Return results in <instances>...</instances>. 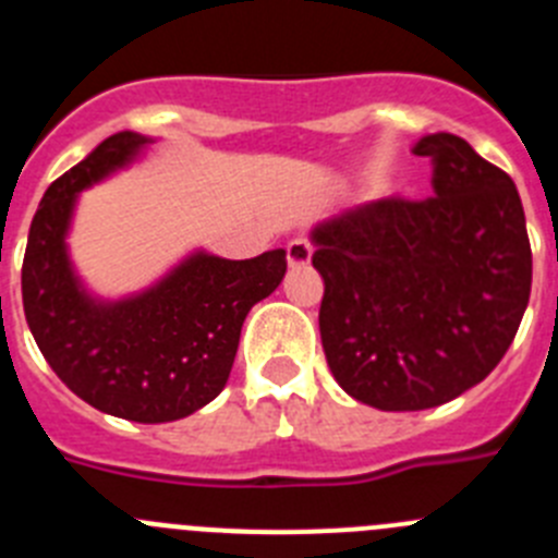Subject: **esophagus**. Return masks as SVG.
Masks as SVG:
<instances>
[{"label":"esophagus","instance_id":"esophagus-1","mask_svg":"<svg viewBox=\"0 0 558 558\" xmlns=\"http://www.w3.org/2000/svg\"><path fill=\"white\" fill-rule=\"evenodd\" d=\"M313 259V245L304 240V236H295L288 243V265L290 268H304Z\"/></svg>","mask_w":558,"mask_h":558}]
</instances>
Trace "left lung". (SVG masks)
I'll return each instance as SVG.
<instances>
[{
	"mask_svg": "<svg viewBox=\"0 0 558 558\" xmlns=\"http://www.w3.org/2000/svg\"><path fill=\"white\" fill-rule=\"evenodd\" d=\"M413 153L433 165L430 198L374 201L313 229L329 372L379 411L445 405L489 377L531 295L509 172L452 133L422 136Z\"/></svg>",
	"mask_w": 558,
	"mask_h": 558,
	"instance_id": "left-lung-1",
	"label": "left lung"
}]
</instances>
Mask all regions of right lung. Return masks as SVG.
<instances>
[{"mask_svg":"<svg viewBox=\"0 0 558 558\" xmlns=\"http://www.w3.org/2000/svg\"><path fill=\"white\" fill-rule=\"evenodd\" d=\"M147 142L113 133L49 184L29 223L22 302L44 360L69 391L111 416L159 425L223 391L245 315L279 288L288 256L274 248L254 259H220L198 251L133 299H92L66 254L77 192L133 161Z\"/></svg>","mask_w":558,"mask_h":558,"instance_id":"add662e5","label":"right lung"}]
</instances>
